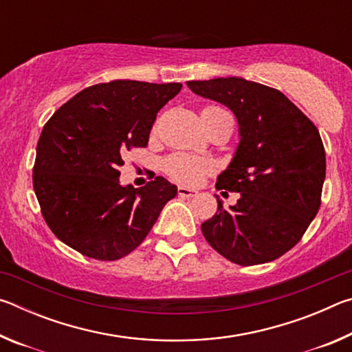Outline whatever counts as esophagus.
Segmentation results:
<instances>
[{
  "instance_id": "obj_1",
  "label": "esophagus",
  "mask_w": 352,
  "mask_h": 352,
  "mask_svg": "<svg viewBox=\"0 0 352 352\" xmlns=\"http://www.w3.org/2000/svg\"><path fill=\"white\" fill-rule=\"evenodd\" d=\"M178 195L184 199H189V197H194V195H197V190L189 189L186 186H178Z\"/></svg>"
}]
</instances>
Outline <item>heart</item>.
<instances>
[{"instance_id":"obj_1","label":"heart","mask_w":352,"mask_h":352,"mask_svg":"<svg viewBox=\"0 0 352 352\" xmlns=\"http://www.w3.org/2000/svg\"><path fill=\"white\" fill-rule=\"evenodd\" d=\"M206 111H225L219 107H206ZM164 170L168 172L169 177L174 180L186 184L199 183L206 174L212 170V163L208 160L189 157V155H172L170 158L166 160Z\"/></svg>"}]
</instances>
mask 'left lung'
<instances>
[{
  "mask_svg": "<svg viewBox=\"0 0 352 352\" xmlns=\"http://www.w3.org/2000/svg\"><path fill=\"white\" fill-rule=\"evenodd\" d=\"M189 90L234 113L239 144L216 188L237 204L201 223L208 243L231 262L256 265L296 245L320 210L326 153L318 129L281 91L242 77L189 80Z\"/></svg>",
  "mask_w": 352,
  "mask_h": 352,
  "instance_id": "8db88e82",
  "label": "left lung"
}]
</instances>
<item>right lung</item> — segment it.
Returning a JSON list of instances; mask_svg holds the SVG:
<instances>
[{
  "label": "right lung",
  "instance_id": "1",
  "mask_svg": "<svg viewBox=\"0 0 352 352\" xmlns=\"http://www.w3.org/2000/svg\"><path fill=\"white\" fill-rule=\"evenodd\" d=\"M182 83L111 80L63 104L41 130L32 182L52 233L99 261L127 256L146 239L177 186L157 177L122 186L119 166L132 147H146L157 113Z\"/></svg>",
  "mask_w": 352,
  "mask_h": 352
}]
</instances>
